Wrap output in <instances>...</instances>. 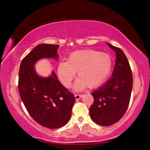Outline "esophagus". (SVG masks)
Listing matches in <instances>:
<instances>
[{
  "label": "esophagus",
  "instance_id": "1",
  "mask_svg": "<svg viewBox=\"0 0 150 150\" xmlns=\"http://www.w3.org/2000/svg\"><path fill=\"white\" fill-rule=\"evenodd\" d=\"M75 97L76 100H79L80 98L82 97V95H79V94H75Z\"/></svg>",
  "mask_w": 150,
  "mask_h": 150
}]
</instances>
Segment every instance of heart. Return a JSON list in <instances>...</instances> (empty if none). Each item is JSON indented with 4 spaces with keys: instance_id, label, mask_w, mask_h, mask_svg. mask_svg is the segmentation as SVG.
Instances as JSON below:
<instances>
[{
    "instance_id": "b5f03b06",
    "label": "heart",
    "mask_w": 150,
    "mask_h": 150,
    "mask_svg": "<svg viewBox=\"0 0 150 150\" xmlns=\"http://www.w3.org/2000/svg\"><path fill=\"white\" fill-rule=\"evenodd\" d=\"M111 66L112 59L109 54L93 50H79L70 54L67 62L59 63L57 73L62 84L69 88L77 71L79 78L74 88L81 90L103 83L109 75Z\"/></svg>"
}]
</instances>
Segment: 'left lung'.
Listing matches in <instances>:
<instances>
[{
  "instance_id": "8db88e82",
  "label": "left lung",
  "mask_w": 150,
  "mask_h": 150,
  "mask_svg": "<svg viewBox=\"0 0 150 150\" xmlns=\"http://www.w3.org/2000/svg\"><path fill=\"white\" fill-rule=\"evenodd\" d=\"M108 45L116 53L112 77L91 95L94 103L90 108L91 119L98 125L111 126L117 122L128 109L133 88V75L128 60L120 48Z\"/></svg>"
}]
</instances>
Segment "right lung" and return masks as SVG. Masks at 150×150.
<instances>
[{
  "label": "right lung",
  "instance_id": "add662e5",
  "mask_svg": "<svg viewBox=\"0 0 150 150\" xmlns=\"http://www.w3.org/2000/svg\"><path fill=\"white\" fill-rule=\"evenodd\" d=\"M59 47L38 45L22 59L18 72L19 94L28 112L37 123L50 129L61 128L68 123L75 98L59 82L55 72L49 77H40L33 66L40 59L58 58Z\"/></svg>",
  "mask_w": 150,
  "mask_h": 150
}]
</instances>
